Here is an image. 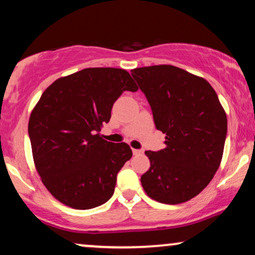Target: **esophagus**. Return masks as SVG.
Masks as SVG:
<instances>
[{
    "instance_id": "esophagus-1",
    "label": "esophagus",
    "mask_w": 255,
    "mask_h": 255,
    "mask_svg": "<svg viewBox=\"0 0 255 255\" xmlns=\"http://www.w3.org/2000/svg\"><path fill=\"white\" fill-rule=\"evenodd\" d=\"M133 153L134 154H142V153H144V151H142V150H135V148H134Z\"/></svg>"
}]
</instances>
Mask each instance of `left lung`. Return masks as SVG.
I'll return each mask as SVG.
<instances>
[{"label":"left lung","instance_id":"1","mask_svg":"<svg viewBox=\"0 0 255 255\" xmlns=\"http://www.w3.org/2000/svg\"><path fill=\"white\" fill-rule=\"evenodd\" d=\"M165 148L145 151L150 169L141 176L148 197L176 205L197 197L218 170L227 136V114L204 78L170 64L135 68Z\"/></svg>","mask_w":255,"mask_h":255}]
</instances>
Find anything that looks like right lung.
<instances>
[{"mask_svg": "<svg viewBox=\"0 0 255 255\" xmlns=\"http://www.w3.org/2000/svg\"><path fill=\"white\" fill-rule=\"evenodd\" d=\"M124 91H137L120 68H85L55 80L28 121L32 154L42 182L58 201L77 210L107 203L131 150L101 135Z\"/></svg>", "mask_w": 255, "mask_h": 255, "instance_id": "add662e5", "label": "right lung"}]
</instances>
